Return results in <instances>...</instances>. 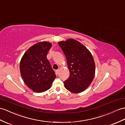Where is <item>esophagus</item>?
<instances>
[{
  "mask_svg": "<svg viewBox=\"0 0 125 125\" xmlns=\"http://www.w3.org/2000/svg\"><path fill=\"white\" fill-rule=\"evenodd\" d=\"M59 69H57L56 71V74H58L59 73Z\"/></svg>",
  "mask_w": 125,
  "mask_h": 125,
  "instance_id": "obj_1",
  "label": "esophagus"
}]
</instances>
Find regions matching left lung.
Listing matches in <instances>:
<instances>
[{
  "label": "left lung",
  "mask_w": 125,
  "mask_h": 125,
  "mask_svg": "<svg viewBox=\"0 0 125 125\" xmlns=\"http://www.w3.org/2000/svg\"><path fill=\"white\" fill-rule=\"evenodd\" d=\"M58 44L66 56L70 76L63 84L73 93L83 92L89 86L94 77L95 62L87 49L74 39L60 41Z\"/></svg>",
  "instance_id": "8db88e82"
}]
</instances>
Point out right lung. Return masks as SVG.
Returning <instances> with one entry per match:
<instances>
[{
  "label": "right lung",
  "instance_id": "obj_1",
  "mask_svg": "<svg viewBox=\"0 0 125 125\" xmlns=\"http://www.w3.org/2000/svg\"><path fill=\"white\" fill-rule=\"evenodd\" d=\"M48 42H41L30 47L20 62V72L24 83L37 93L49 90L56 75L47 55L51 47Z\"/></svg>",
  "mask_w": 125,
  "mask_h": 125
}]
</instances>
